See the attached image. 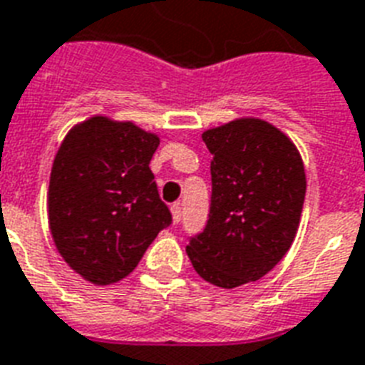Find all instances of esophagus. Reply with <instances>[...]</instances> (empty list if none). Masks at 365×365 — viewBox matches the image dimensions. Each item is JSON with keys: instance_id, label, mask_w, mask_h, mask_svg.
Returning a JSON list of instances; mask_svg holds the SVG:
<instances>
[{"instance_id": "1", "label": "esophagus", "mask_w": 365, "mask_h": 365, "mask_svg": "<svg viewBox=\"0 0 365 365\" xmlns=\"http://www.w3.org/2000/svg\"><path fill=\"white\" fill-rule=\"evenodd\" d=\"M170 210H172V220H174V223H180L182 222V205L180 202H176V205H172L170 206Z\"/></svg>"}]
</instances>
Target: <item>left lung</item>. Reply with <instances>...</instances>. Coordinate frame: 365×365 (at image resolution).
Returning a JSON list of instances; mask_svg holds the SVG:
<instances>
[{
  "label": "left lung",
  "instance_id": "left-lung-1",
  "mask_svg": "<svg viewBox=\"0 0 365 365\" xmlns=\"http://www.w3.org/2000/svg\"><path fill=\"white\" fill-rule=\"evenodd\" d=\"M202 140L212 153L210 208L187 254L206 282L237 288L259 280L294 242L305 168L289 138L265 121H231Z\"/></svg>",
  "mask_w": 365,
  "mask_h": 365
}]
</instances>
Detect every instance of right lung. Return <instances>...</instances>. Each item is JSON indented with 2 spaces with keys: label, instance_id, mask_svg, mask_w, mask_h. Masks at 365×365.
Returning <instances> with one entry per match:
<instances>
[{
  "label": "right lung",
  "instance_id": "1",
  "mask_svg": "<svg viewBox=\"0 0 365 365\" xmlns=\"http://www.w3.org/2000/svg\"><path fill=\"white\" fill-rule=\"evenodd\" d=\"M159 138L93 117L64 138L48 183V223L64 261L93 284L130 274L172 223L149 160Z\"/></svg>",
  "mask_w": 365,
  "mask_h": 365
}]
</instances>
